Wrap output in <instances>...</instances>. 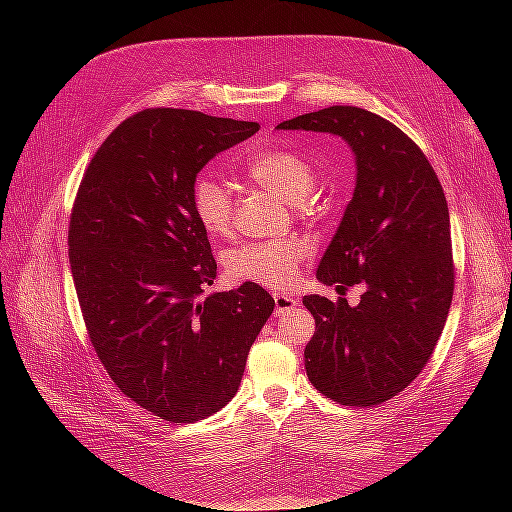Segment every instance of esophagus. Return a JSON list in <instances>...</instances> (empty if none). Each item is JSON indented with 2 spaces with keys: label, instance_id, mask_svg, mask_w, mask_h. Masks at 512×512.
Here are the masks:
<instances>
[{
  "label": "esophagus",
  "instance_id": "1",
  "mask_svg": "<svg viewBox=\"0 0 512 512\" xmlns=\"http://www.w3.org/2000/svg\"><path fill=\"white\" fill-rule=\"evenodd\" d=\"M273 301H275V316H280L288 309H294L299 305V299L294 297V294H273Z\"/></svg>",
  "mask_w": 512,
  "mask_h": 512
}]
</instances>
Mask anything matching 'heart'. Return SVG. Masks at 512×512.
Masks as SVG:
<instances>
[{"instance_id":"b5f03b06","label":"heart","mask_w":512,"mask_h":512,"mask_svg":"<svg viewBox=\"0 0 512 512\" xmlns=\"http://www.w3.org/2000/svg\"><path fill=\"white\" fill-rule=\"evenodd\" d=\"M245 177L258 188L280 196L299 209L314 205V164L305 153L288 147L262 149L247 160ZM192 213L209 237L224 239L235 228V203L218 179L198 177L192 185ZM309 247L301 239L245 243L226 258V271L237 282H252L267 288L288 286Z\"/></svg>"}]
</instances>
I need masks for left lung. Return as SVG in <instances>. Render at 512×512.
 <instances>
[{
	"mask_svg": "<svg viewBox=\"0 0 512 512\" xmlns=\"http://www.w3.org/2000/svg\"><path fill=\"white\" fill-rule=\"evenodd\" d=\"M280 130L342 136L356 185L316 277L337 292L361 284L359 305L307 294L316 320L305 371L342 406H378L421 374L451 309V218L438 175L395 123L356 106H329Z\"/></svg>",
	"mask_w": 512,
	"mask_h": 512,
	"instance_id": "obj_1",
	"label": "left lung"
}]
</instances>
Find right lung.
Returning a JSON list of instances; mask_svg holds the SVG:
<instances>
[{
	"label": "right lung",
	"mask_w": 512,
	"mask_h": 512,
	"mask_svg": "<svg viewBox=\"0 0 512 512\" xmlns=\"http://www.w3.org/2000/svg\"><path fill=\"white\" fill-rule=\"evenodd\" d=\"M256 121L147 108L108 134L76 192L68 245L85 327L108 376L170 423L203 421L239 391L273 314L252 282L203 297L218 265L192 213V185Z\"/></svg>",
	"instance_id": "obj_1"
}]
</instances>
